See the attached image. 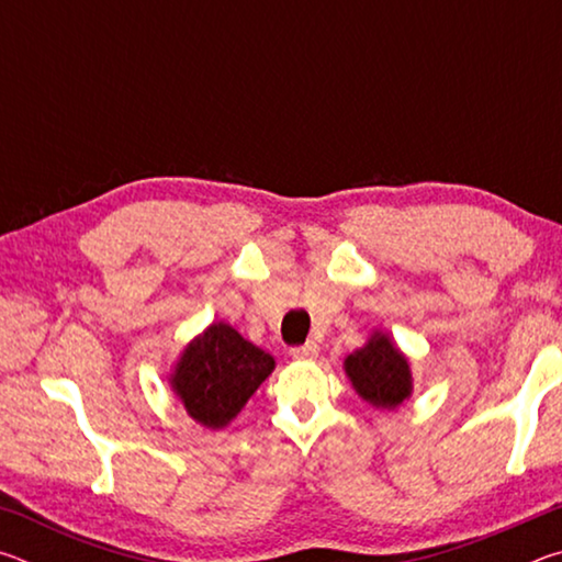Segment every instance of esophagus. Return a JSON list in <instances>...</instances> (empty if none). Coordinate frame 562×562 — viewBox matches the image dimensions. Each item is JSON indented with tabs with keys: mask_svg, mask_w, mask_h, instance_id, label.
Returning <instances> with one entry per match:
<instances>
[{
	"mask_svg": "<svg viewBox=\"0 0 562 562\" xmlns=\"http://www.w3.org/2000/svg\"><path fill=\"white\" fill-rule=\"evenodd\" d=\"M319 355V347L315 345V341H304L302 347H292L290 349V357L292 359H300V361H304V359H315Z\"/></svg>",
	"mask_w": 562,
	"mask_h": 562,
	"instance_id": "esophagus-1",
	"label": "esophagus"
}]
</instances>
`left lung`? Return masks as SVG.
I'll return each instance as SVG.
<instances>
[{
  "mask_svg": "<svg viewBox=\"0 0 562 562\" xmlns=\"http://www.w3.org/2000/svg\"><path fill=\"white\" fill-rule=\"evenodd\" d=\"M355 392L372 406L396 408L412 396V369L389 335L374 331L361 349L345 359Z\"/></svg>",
  "mask_w": 562,
  "mask_h": 562,
  "instance_id": "obj_1",
  "label": "left lung"
}]
</instances>
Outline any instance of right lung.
Instances as JSON below:
<instances>
[{
  "mask_svg": "<svg viewBox=\"0 0 562 562\" xmlns=\"http://www.w3.org/2000/svg\"><path fill=\"white\" fill-rule=\"evenodd\" d=\"M274 359L237 331L215 322L183 349L170 386L188 416L205 429H223L240 414L258 386L272 374Z\"/></svg>",
  "mask_w": 562,
  "mask_h": 562,
  "instance_id": "add662e5",
  "label": "right lung"
}]
</instances>
